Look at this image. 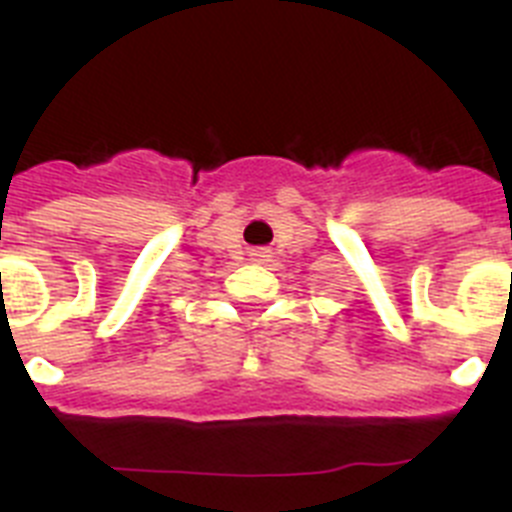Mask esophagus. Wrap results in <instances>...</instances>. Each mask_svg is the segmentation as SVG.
Listing matches in <instances>:
<instances>
[{
	"label": "esophagus",
	"instance_id": "esophagus-1",
	"mask_svg": "<svg viewBox=\"0 0 512 512\" xmlns=\"http://www.w3.org/2000/svg\"><path fill=\"white\" fill-rule=\"evenodd\" d=\"M251 259H253V261H259V264H264V261L269 259V253H266V251H253V253H251Z\"/></svg>",
	"mask_w": 512,
	"mask_h": 512
}]
</instances>
